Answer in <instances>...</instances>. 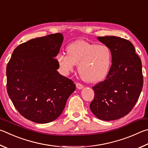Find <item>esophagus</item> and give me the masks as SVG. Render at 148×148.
Listing matches in <instances>:
<instances>
[{"mask_svg":"<svg viewBox=\"0 0 148 148\" xmlns=\"http://www.w3.org/2000/svg\"><path fill=\"white\" fill-rule=\"evenodd\" d=\"M76 87H77V88L79 89V90H81L84 88L83 85L81 84V83H77L76 84Z\"/></svg>","mask_w":148,"mask_h":148,"instance_id":"esophagus-1","label":"esophagus"}]
</instances>
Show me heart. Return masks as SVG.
<instances>
[{"label":"heart","instance_id":"1","mask_svg":"<svg viewBox=\"0 0 148 148\" xmlns=\"http://www.w3.org/2000/svg\"><path fill=\"white\" fill-rule=\"evenodd\" d=\"M67 54L57 56L59 66L67 75L78 65V71L83 81L97 82L107 76L112 62V53L105 45H96L79 40L67 47Z\"/></svg>","mask_w":148,"mask_h":148}]
</instances>
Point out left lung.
Listing matches in <instances>:
<instances>
[{
    "instance_id": "8db88e82",
    "label": "left lung",
    "mask_w": 148,
    "mask_h": 148,
    "mask_svg": "<svg viewBox=\"0 0 148 148\" xmlns=\"http://www.w3.org/2000/svg\"><path fill=\"white\" fill-rule=\"evenodd\" d=\"M112 53V65L105 81L92 88L94 99L90 107L100 120H115L128 114L143 86L142 62L129 40L117 36L97 37Z\"/></svg>"
}]
</instances>
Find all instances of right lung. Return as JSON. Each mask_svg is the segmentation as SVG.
<instances>
[{
    "instance_id": "obj_1",
    "label": "right lung",
    "mask_w": 148,
    "mask_h": 148,
    "mask_svg": "<svg viewBox=\"0 0 148 148\" xmlns=\"http://www.w3.org/2000/svg\"><path fill=\"white\" fill-rule=\"evenodd\" d=\"M64 37L61 33L32 39L15 49L6 67L7 91L23 117L47 123L59 117L75 90L71 79L57 71Z\"/></svg>"
}]
</instances>
